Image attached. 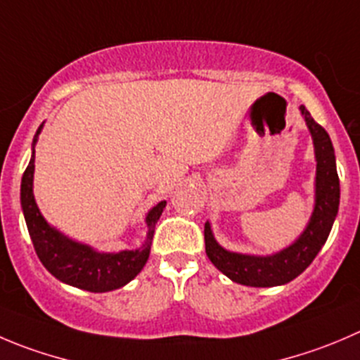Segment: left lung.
I'll list each match as a JSON object with an SVG mask.
<instances>
[{
  "label": "left lung",
  "instance_id": "left-lung-1",
  "mask_svg": "<svg viewBox=\"0 0 360 360\" xmlns=\"http://www.w3.org/2000/svg\"><path fill=\"white\" fill-rule=\"evenodd\" d=\"M314 143L316 155V203L306 231L295 244L272 256H249L229 252L215 242L210 224H205V249L210 262L224 276L245 286H277L290 283L311 265L330 233L338 207H340V176L336 155L327 131L314 122L304 105H300Z\"/></svg>",
  "mask_w": 360,
  "mask_h": 360
}]
</instances>
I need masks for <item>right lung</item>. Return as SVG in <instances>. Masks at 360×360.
<instances>
[{
	"label": "right lung",
	"mask_w": 360,
	"mask_h": 360,
	"mask_svg": "<svg viewBox=\"0 0 360 360\" xmlns=\"http://www.w3.org/2000/svg\"><path fill=\"white\" fill-rule=\"evenodd\" d=\"M40 129L42 125L39 127V131L33 138V148H35ZM33 171H35V150H33L32 160L24 171L22 182H20V205H22L24 219L28 224L33 248H35L42 265L56 279L75 286V288L94 293L122 288L129 281L134 279L148 259L155 224L166 207V201L157 203L146 215L148 235H146V242L141 249L115 252V255L97 252L88 245L77 244V242L63 237L60 231L47 224L37 207L35 198H33Z\"/></svg>",
	"instance_id": "right-lung-1"
}]
</instances>
